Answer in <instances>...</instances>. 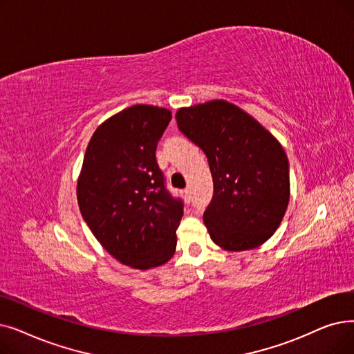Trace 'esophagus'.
<instances>
[{"label":"esophagus","mask_w":354,"mask_h":354,"mask_svg":"<svg viewBox=\"0 0 354 354\" xmlns=\"http://www.w3.org/2000/svg\"><path fill=\"white\" fill-rule=\"evenodd\" d=\"M182 195H183V198L187 199L188 203L191 201V189H189V188H185V189H183V191H182Z\"/></svg>","instance_id":"obj_1"}]
</instances>
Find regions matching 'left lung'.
Returning a JSON list of instances; mask_svg holds the SVG:
<instances>
[{"instance_id":"1","label":"left lung","mask_w":354,"mask_h":354,"mask_svg":"<svg viewBox=\"0 0 354 354\" xmlns=\"http://www.w3.org/2000/svg\"><path fill=\"white\" fill-rule=\"evenodd\" d=\"M176 121L208 159L214 194L204 224L211 240L232 252L265 243L289 203V163L279 142L221 100L180 109Z\"/></svg>"}]
</instances>
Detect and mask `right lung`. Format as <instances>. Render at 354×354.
<instances>
[{
	"mask_svg": "<svg viewBox=\"0 0 354 354\" xmlns=\"http://www.w3.org/2000/svg\"><path fill=\"white\" fill-rule=\"evenodd\" d=\"M172 113L131 105L95 130L78 180V204L89 230L121 263L160 266L176 249L183 201L166 188L156 149Z\"/></svg>",
	"mask_w": 354,
	"mask_h": 354,
	"instance_id": "add662e5",
	"label": "right lung"
}]
</instances>
